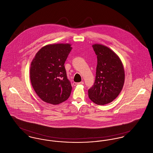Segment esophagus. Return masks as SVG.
<instances>
[{
  "label": "esophagus",
  "instance_id": "obj_1",
  "mask_svg": "<svg viewBox=\"0 0 153 153\" xmlns=\"http://www.w3.org/2000/svg\"><path fill=\"white\" fill-rule=\"evenodd\" d=\"M84 82H74L73 83V85H79V84H83Z\"/></svg>",
  "mask_w": 153,
  "mask_h": 153
}]
</instances>
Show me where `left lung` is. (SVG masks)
<instances>
[{
    "label": "left lung",
    "instance_id": "obj_1",
    "mask_svg": "<svg viewBox=\"0 0 153 153\" xmlns=\"http://www.w3.org/2000/svg\"><path fill=\"white\" fill-rule=\"evenodd\" d=\"M97 56L95 80L88 91L95 104L104 105L113 101L120 93L125 82L123 63L118 55L102 44L93 45Z\"/></svg>",
    "mask_w": 153,
    "mask_h": 153
}]
</instances>
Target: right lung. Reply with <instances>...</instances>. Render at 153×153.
Wrapping results in <instances>:
<instances>
[{"label":"right lung","mask_w":153,"mask_h":153,"mask_svg":"<svg viewBox=\"0 0 153 153\" xmlns=\"http://www.w3.org/2000/svg\"><path fill=\"white\" fill-rule=\"evenodd\" d=\"M71 49L70 44H48L37 52L31 63L32 86L47 103L58 105L71 95L72 87L64 64Z\"/></svg>","instance_id":"obj_1"}]
</instances>
